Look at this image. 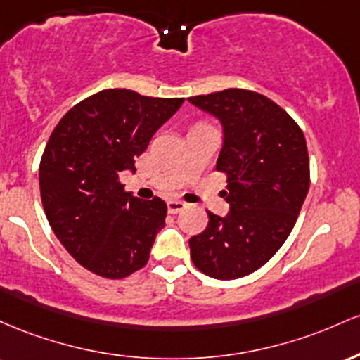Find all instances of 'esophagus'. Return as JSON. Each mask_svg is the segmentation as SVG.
I'll return each instance as SVG.
<instances>
[{"label":"esophagus","instance_id":"obj_1","mask_svg":"<svg viewBox=\"0 0 360 360\" xmlns=\"http://www.w3.org/2000/svg\"><path fill=\"white\" fill-rule=\"evenodd\" d=\"M167 207H168L169 214H179V212L184 211L185 207H187V204H185V202H181V200H168Z\"/></svg>","mask_w":360,"mask_h":360}]
</instances>
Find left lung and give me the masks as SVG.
Wrapping results in <instances>:
<instances>
[{
    "instance_id": "1",
    "label": "left lung",
    "mask_w": 360,
    "mask_h": 360,
    "mask_svg": "<svg viewBox=\"0 0 360 360\" xmlns=\"http://www.w3.org/2000/svg\"><path fill=\"white\" fill-rule=\"evenodd\" d=\"M223 127L216 169L228 175L226 216L207 212V228L188 240L193 265L231 281L276 255L309 191L308 148L288 112L260 93L231 90L188 98Z\"/></svg>"
}]
</instances>
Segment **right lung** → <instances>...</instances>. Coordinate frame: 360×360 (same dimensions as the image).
Returning <instances> with one entry per match:
<instances>
[{
	"mask_svg": "<svg viewBox=\"0 0 360 360\" xmlns=\"http://www.w3.org/2000/svg\"><path fill=\"white\" fill-rule=\"evenodd\" d=\"M184 98L103 90L71 108L49 137L39 169L40 197L52 231L78 264L122 278L148 264L165 226L167 204L124 191L155 132Z\"/></svg>",
	"mask_w": 360,
	"mask_h": 360,
	"instance_id": "obj_1",
	"label": "right lung"
}]
</instances>
